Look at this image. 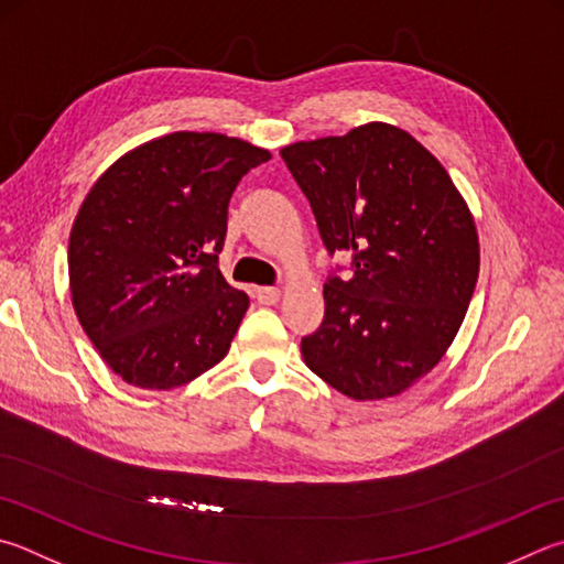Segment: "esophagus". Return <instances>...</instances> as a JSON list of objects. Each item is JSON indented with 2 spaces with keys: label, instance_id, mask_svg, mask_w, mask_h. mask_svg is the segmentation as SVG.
Masks as SVG:
<instances>
[{
  "label": "esophagus",
  "instance_id": "1",
  "mask_svg": "<svg viewBox=\"0 0 564 564\" xmlns=\"http://www.w3.org/2000/svg\"><path fill=\"white\" fill-rule=\"evenodd\" d=\"M256 301L261 305H275L281 301V291L273 285H261V289H256Z\"/></svg>",
  "mask_w": 564,
  "mask_h": 564
}]
</instances>
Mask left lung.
<instances>
[{"label": "left lung", "instance_id": "left-lung-1", "mask_svg": "<svg viewBox=\"0 0 564 564\" xmlns=\"http://www.w3.org/2000/svg\"><path fill=\"white\" fill-rule=\"evenodd\" d=\"M325 249L352 256L323 289L325 317L301 340L305 365L352 399L402 394L454 343L478 281L468 204L422 142L367 122L281 150Z\"/></svg>", "mask_w": 564, "mask_h": 564}]
</instances>
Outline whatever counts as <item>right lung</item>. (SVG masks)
Masks as SVG:
<instances>
[{
	"label": "right lung",
	"instance_id": "1",
	"mask_svg": "<svg viewBox=\"0 0 564 564\" xmlns=\"http://www.w3.org/2000/svg\"><path fill=\"white\" fill-rule=\"evenodd\" d=\"M271 152L219 132H172L104 172L68 239L70 299L108 367L175 389L224 360L249 295L219 271L239 180Z\"/></svg>",
	"mask_w": 564,
	"mask_h": 564
}]
</instances>
